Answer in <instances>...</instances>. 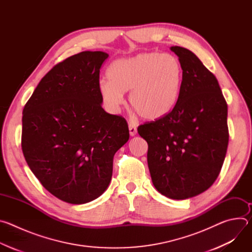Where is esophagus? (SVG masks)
<instances>
[{
	"label": "esophagus",
	"instance_id": "obj_1",
	"mask_svg": "<svg viewBox=\"0 0 252 252\" xmlns=\"http://www.w3.org/2000/svg\"><path fill=\"white\" fill-rule=\"evenodd\" d=\"M128 130H129V134L131 136H134L137 132V129H136V126L133 125V124H129L128 125Z\"/></svg>",
	"mask_w": 252,
	"mask_h": 252
}]
</instances>
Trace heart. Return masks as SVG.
<instances>
[{"label": "heart", "mask_w": 252, "mask_h": 252, "mask_svg": "<svg viewBox=\"0 0 252 252\" xmlns=\"http://www.w3.org/2000/svg\"><path fill=\"white\" fill-rule=\"evenodd\" d=\"M100 81L98 94L107 111L117 114L129 93V103L146 121H158L174 109L182 92L184 69L175 56L141 53L115 61Z\"/></svg>", "instance_id": "b5f03b06"}]
</instances>
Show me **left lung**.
Listing matches in <instances>:
<instances>
[{
    "label": "left lung",
    "mask_w": 252,
    "mask_h": 252,
    "mask_svg": "<svg viewBox=\"0 0 252 252\" xmlns=\"http://www.w3.org/2000/svg\"><path fill=\"white\" fill-rule=\"evenodd\" d=\"M184 69L181 95L170 114L138 126L149 145L148 164L158 192L183 200L208 189L227 146V104L214 75L189 50L170 47Z\"/></svg>",
    "instance_id": "8db88e82"
}]
</instances>
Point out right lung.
<instances>
[{
	"label": "right lung",
	"mask_w": 252,
	"mask_h": 252,
	"mask_svg": "<svg viewBox=\"0 0 252 252\" xmlns=\"http://www.w3.org/2000/svg\"><path fill=\"white\" fill-rule=\"evenodd\" d=\"M107 58L86 51L58 63L23 111L25 159L42 186L67 203L84 204L106 190L114 156L129 138L126 120L101 107L97 85Z\"/></svg>",
	"instance_id": "obj_1"
}]
</instances>
